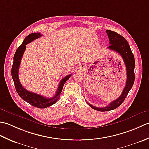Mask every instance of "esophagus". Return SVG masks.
<instances>
[{"instance_id": "esophagus-1", "label": "esophagus", "mask_w": 149, "mask_h": 149, "mask_svg": "<svg viewBox=\"0 0 149 149\" xmlns=\"http://www.w3.org/2000/svg\"><path fill=\"white\" fill-rule=\"evenodd\" d=\"M83 67H84V66H81V68H83Z\"/></svg>"}]
</instances>
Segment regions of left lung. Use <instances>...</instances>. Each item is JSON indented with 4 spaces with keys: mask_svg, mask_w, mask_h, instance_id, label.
Wrapping results in <instances>:
<instances>
[{
    "mask_svg": "<svg viewBox=\"0 0 149 149\" xmlns=\"http://www.w3.org/2000/svg\"><path fill=\"white\" fill-rule=\"evenodd\" d=\"M106 33L108 36L110 44L108 49L120 54L125 63L126 70H127V81H126L125 86L120 96L117 99L109 103V105L106 107H97L87 102L91 108L99 111H107L115 109L121 105L125 97H127L129 91L133 86L134 82V58L127 40L120 34L114 31L107 30Z\"/></svg>",
    "mask_w": 149,
    "mask_h": 149,
    "instance_id": "1",
    "label": "left lung"
}]
</instances>
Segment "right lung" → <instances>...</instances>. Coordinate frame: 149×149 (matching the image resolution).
<instances>
[{
    "label": "right lung",
    "instance_id": "obj_1",
    "mask_svg": "<svg viewBox=\"0 0 149 149\" xmlns=\"http://www.w3.org/2000/svg\"><path fill=\"white\" fill-rule=\"evenodd\" d=\"M42 36V34L39 33H33L29 34L25 38L23 43H22V45L16 50V52L14 55L13 64L11 68V75L14 81L16 91H17L18 95L22 99L26 101L27 102L30 104L31 105L36 107L38 108H46L47 107L53 105L54 104H55L58 101L60 95H61L63 86H64L66 81L68 80V79L70 77L72 74L68 75L67 76L62 79L61 81H60L58 88V90H57L55 95L52 98H49H49H46L42 95H40L38 94L31 92V91H29L25 89L22 86L18 78V70L19 67H20L22 56H23L25 50H26V45L29 43L30 42H33V40L39 38Z\"/></svg>",
    "mask_w": 149,
    "mask_h": 149
}]
</instances>
